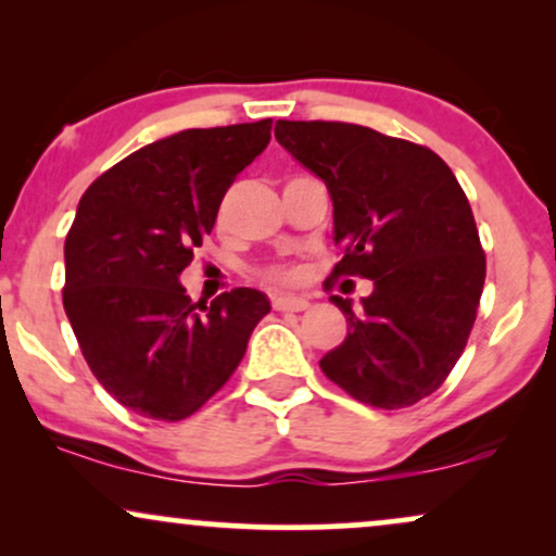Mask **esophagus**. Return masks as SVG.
I'll list each match as a JSON object with an SVG mask.
<instances>
[{
    "instance_id": "obj_1",
    "label": "esophagus",
    "mask_w": 556,
    "mask_h": 556,
    "mask_svg": "<svg viewBox=\"0 0 556 556\" xmlns=\"http://www.w3.org/2000/svg\"><path fill=\"white\" fill-rule=\"evenodd\" d=\"M271 303L277 311H305L308 308V300L298 298V295H274Z\"/></svg>"
}]
</instances>
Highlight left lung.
Here are the masks:
<instances>
[{
	"label": "left lung",
	"instance_id": "8db88e82",
	"mask_svg": "<svg viewBox=\"0 0 556 556\" xmlns=\"http://www.w3.org/2000/svg\"><path fill=\"white\" fill-rule=\"evenodd\" d=\"M274 136L327 185L344 253L334 274L374 282L361 308L331 295L350 331L318 366L366 405H416L463 355L486 279L460 182L431 149L371 127L279 119Z\"/></svg>",
	"mask_w": 556,
	"mask_h": 556
}]
</instances>
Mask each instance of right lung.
<instances>
[{
	"label": "right lung",
	"mask_w": 556,
	"mask_h": 556,
	"mask_svg": "<svg viewBox=\"0 0 556 556\" xmlns=\"http://www.w3.org/2000/svg\"><path fill=\"white\" fill-rule=\"evenodd\" d=\"M269 140L271 119L175 132L114 164L80 198L62 303L99 384L138 416H193L271 311L251 287L206 305L180 285L227 188Z\"/></svg>",
	"instance_id": "obj_1"
}]
</instances>
